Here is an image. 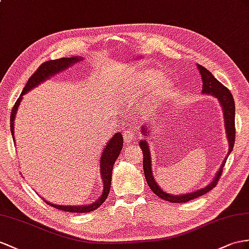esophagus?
I'll list each match as a JSON object with an SVG mask.
<instances>
[{
    "label": "esophagus",
    "mask_w": 249,
    "mask_h": 249,
    "mask_svg": "<svg viewBox=\"0 0 249 249\" xmlns=\"http://www.w3.org/2000/svg\"><path fill=\"white\" fill-rule=\"evenodd\" d=\"M123 137H124L125 143L135 142V141H136V131L133 130V129L126 130V131H124V133H123Z\"/></svg>",
    "instance_id": "1"
}]
</instances>
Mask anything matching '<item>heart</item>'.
<instances>
[{"label":"heart","instance_id":"heart-1","mask_svg":"<svg viewBox=\"0 0 249 249\" xmlns=\"http://www.w3.org/2000/svg\"><path fill=\"white\" fill-rule=\"evenodd\" d=\"M123 92L128 95L142 94L148 87L154 86L149 94V102H159L166 99L174 89V82L169 78H163L161 70L152 68L133 73L128 81L125 82Z\"/></svg>","mask_w":249,"mask_h":249}]
</instances>
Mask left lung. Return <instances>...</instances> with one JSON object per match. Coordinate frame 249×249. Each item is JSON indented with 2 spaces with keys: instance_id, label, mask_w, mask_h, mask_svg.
Listing matches in <instances>:
<instances>
[{
  "instance_id": "8db88e82",
  "label": "left lung",
  "mask_w": 249,
  "mask_h": 249,
  "mask_svg": "<svg viewBox=\"0 0 249 249\" xmlns=\"http://www.w3.org/2000/svg\"><path fill=\"white\" fill-rule=\"evenodd\" d=\"M197 70L200 71L201 78L203 81V87H202V93L213 95L215 99H218L219 103L223 109V118H224V127L226 129V137L228 140V152L225 157L224 160H223L220 168L216 171L213 179L212 180L207 186L203 187L199 190H196L194 193H189L185 195H170L168 193H165V191L159 186V184L156 182V179L154 178V173H152V165H151V155L149 150V145L146 140H141L140 141V147H141L143 151V169H144V175L145 179L147 181L150 189L152 193L156 194L159 197H161L163 200H166L171 203H185L190 200H194L197 196H201L208 193L209 190H212L218 183L220 177L222 175V170L224 165L226 163V160L228 156L231 155L232 151L233 145H234V136H235V128H234V113H235V107H234V101L231 92L228 90V89L222 85L221 83L216 80L213 73L209 71L208 69L203 67L200 64H196ZM149 124H144L141 127L142 135L144 137H148L151 135V132L148 128Z\"/></svg>"
}]
</instances>
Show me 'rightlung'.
Listing matches in <instances>:
<instances>
[{
	"mask_svg": "<svg viewBox=\"0 0 249 249\" xmlns=\"http://www.w3.org/2000/svg\"><path fill=\"white\" fill-rule=\"evenodd\" d=\"M84 58L81 56H72V58H62L59 60H52L43 63L42 65L36 69V71L30 76L27 84L25 85L24 89L22 90V93L16 102L15 106L12 107V111L10 114V130L12 138L15 140V119L17 116V111L18 109V105L21 104V101L23 99V95L30 91L31 89L39 86L41 83L45 82L46 80H49L54 74H58L59 72L63 71V70H67L69 67L74 65L75 63L82 61ZM123 146V137L121 135V132H117L116 135H113L112 138L107 142L106 146L102 150L101 158H100V173H101V179L103 182V191H102L99 199L92 202L91 204H85V205H56V204L50 203L47 200H44L49 205L53 207L64 210L67 213H90L97 209L99 206H101L106 200V197L109 194L110 185H111V175H112V167L114 165V162L118 159L121 150H122Z\"/></svg>",
	"mask_w": 249,
	"mask_h": 249,
	"instance_id": "add662e5",
	"label": "right lung"
}]
</instances>
